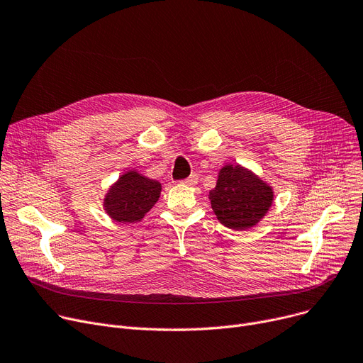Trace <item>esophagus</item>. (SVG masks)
Segmentation results:
<instances>
[{
	"mask_svg": "<svg viewBox=\"0 0 363 363\" xmlns=\"http://www.w3.org/2000/svg\"><path fill=\"white\" fill-rule=\"evenodd\" d=\"M182 184H184V185H188V186H196V185L199 184V177H197V175H191L189 178L184 179Z\"/></svg>",
	"mask_w": 363,
	"mask_h": 363,
	"instance_id": "obj_1",
	"label": "esophagus"
}]
</instances>
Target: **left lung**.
Returning <instances> with one entry per match:
<instances>
[{
	"instance_id": "obj_1",
	"label": "left lung",
	"mask_w": 363,
	"mask_h": 363,
	"mask_svg": "<svg viewBox=\"0 0 363 363\" xmlns=\"http://www.w3.org/2000/svg\"><path fill=\"white\" fill-rule=\"evenodd\" d=\"M211 208L222 225L233 230H248L258 225L274 201L273 186L251 169L228 163L208 192Z\"/></svg>"
}]
</instances>
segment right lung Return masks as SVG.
I'll return each instance as SVG.
<instances>
[{
  "label": "right lung",
  "instance_id": "1",
  "mask_svg": "<svg viewBox=\"0 0 363 363\" xmlns=\"http://www.w3.org/2000/svg\"><path fill=\"white\" fill-rule=\"evenodd\" d=\"M160 192L159 181L130 169L109 185L104 197V210L118 223H137L157 203Z\"/></svg>",
  "mask_w": 363,
  "mask_h": 363
}]
</instances>
